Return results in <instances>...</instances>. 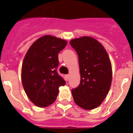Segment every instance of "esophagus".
<instances>
[{
	"label": "esophagus",
	"mask_w": 133,
	"mask_h": 133,
	"mask_svg": "<svg viewBox=\"0 0 133 133\" xmlns=\"http://www.w3.org/2000/svg\"><path fill=\"white\" fill-rule=\"evenodd\" d=\"M69 77H70V75H65V79H66V81H68Z\"/></svg>",
	"instance_id": "obj_1"
}]
</instances>
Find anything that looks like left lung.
<instances>
[{
	"label": "left lung",
	"mask_w": 133,
	"mask_h": 133,
	"mask_svg": "<svg viewBox=\"0 0 133 133\" xmlns=\"http://www.w3.org/2000/svg\"><path fill=\"white\" fill-rule=\"evenodd\" d=\"M70 44L79 57L81 81L72 90L74 101L85 110L97 108L105 99L112 82V66L107 52L96 39L83 36Z\"/></svg>",
	"instance_id": "left-lung-1"
}]
</instances>
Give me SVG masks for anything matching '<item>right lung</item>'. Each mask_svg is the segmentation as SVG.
<instances>
[{
	"instance_id": "obj_1",
	"label": "right lung",
	"mask_w": 133,
	"mask_h": 133,
	"mask_svg": "<svg viewBox=\"0 0 133 133\" xmlns=\"http://www.w3.org/2000/svg\"><path fill=\"white\" fill-rule=\"evenodd\" d=\"M66 45V41L45 35L37 39L26 53L22 65V83L28 98L36 106L52 104L58 88L65 84L56 69L58 54Z\"/></svg>"
}]
</instances>
